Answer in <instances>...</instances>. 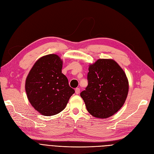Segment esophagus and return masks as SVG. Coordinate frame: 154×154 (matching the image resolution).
Listing matches in <instances>:
<instances>
[{
	"label": "esophagus",
	"mask_w": 154,
	"mask_h": 154,
	"mask_svg": "<svg viewBox=\"0 0 154 154\" xmlns=\"http://www.w3.org/2000/svg\"><path fill=\"white\" fill-rule=\"evenodd\" d=\"M80 91H81V90H80V89H79V88L75 89V93L76 94H79V93H80Z\"/></svg>",
	"instance_id": "obj_1"
}]
</instances>
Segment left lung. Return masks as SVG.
Masks as SVG:
<instances>
[{"mask_svg": "<svg viewBox=\"0 0 154 154\" xmlns=\"http://www.w3.org/2000/svg\"><path fill=\"white\" fill-rule=\"evenodd\" d=\"M88 85L81 93L88 111L107 118L120 109L128 91L125 73L113 59H100L89 66Z\"/></svg>", "mask_w": 154, "mask_h": 154, "instance_id": "1", "label": "left lung"}]
</instances>
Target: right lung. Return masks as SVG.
I'll use <instances>...</instances> for the list:
<instances>
[{"mask_svg": "<svg viewBox=\"0 0 154 154\" xmlns=\"http://www.w3.org/2000/svg\"><path fill=\"white\" fill-rule=\"evenodd\" d=\"M63 61L56 54L39 58L29 72L26 91L32 106L44 116H53L66 107L75 93L62 73Z\"/></svg>", "mask_w": 154, "mask_h": 154, "instance_id": "right-lung-1", "label": "right lung"}]
</instances>
